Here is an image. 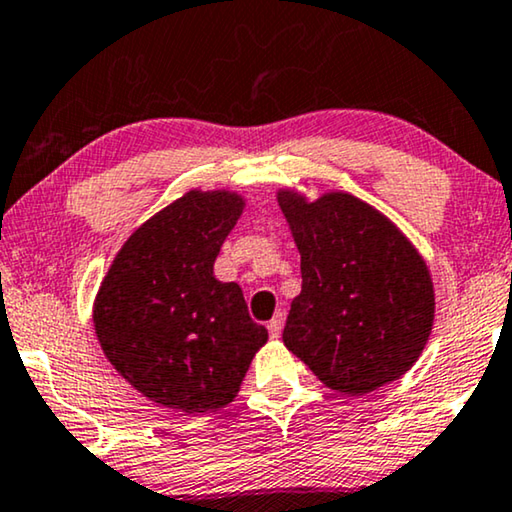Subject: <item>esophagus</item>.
<instances>
[{"mask_svg":"<svg viewBox=\"0 0 512 512\" xmlns=\"http://www.w3.org/2000/svg\"><path fill=\"white\" fill-rule=\"evenodd\" d=\"M267 327H269V335H271V337H274V339L281 337V330H283V313H276V316L269 320Z\"/></svg>","mask_w":512,"mask_h":512,"instance_id":"1","label":"esophagus"}]
</instances>
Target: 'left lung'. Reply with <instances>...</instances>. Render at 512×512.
Segmentation results:
<instances>
[{"mask_svg": "<svg viewBox=\"0 0 512 512\" xmlns=\"http://www.w3.org/2000/svg\"><path fill=\"white\" fill-rule=\"evenodd\" d=\"M302 255V292L283 342L344 395H363L414 365L433 325V285L410 241L351 194L306 203L278 194Z\"/></svg>", "mask_w": 512, "mask_h": 512, "instance_id": "8db88e82", "label": "left lung"}]
</instances>
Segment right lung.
Wrapping results in <instances>:
<instances>
[{
	"instance_id": "add662e5",
	"label": "right lung",
	"mask_w": 512,
	"mask_h": 512,
	"mask_svg": "<svg viewBox=\"0 0 512 512\" xmlns=\"http://www.w3.org/2000/svg\"><path fill=\"white\" fill-rule=\"evenodd\" d=\"M243 201L189 192L119 250L95 299V332L117 372L173 412L229 405L269 332L236 283L213 276Z\"/></svg>"
}]
</instances>
